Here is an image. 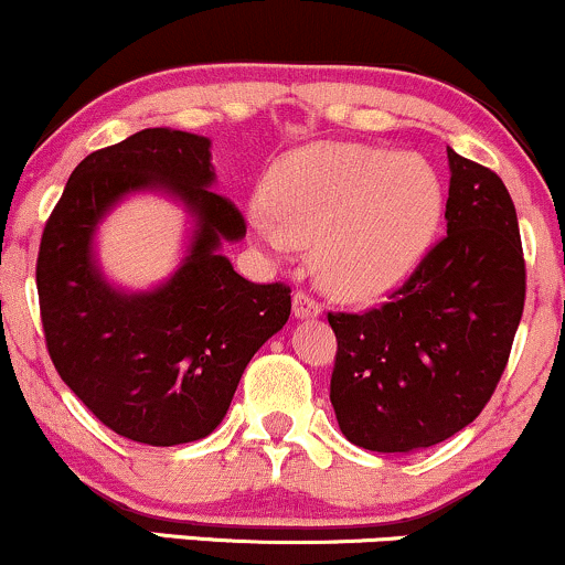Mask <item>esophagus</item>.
I'll return each mask as SVG.
<instances>
[{
  "mask_svg": "<svg viewBox=\"0 0 565 565\" xmlns=\"http://www.w3.org/2000/svg\"><path fill=\"white\" fill-rule=\"evenodd\" d=\"M320 303L315 299H309L307 294H294V315L299 317V320H315V317H320Z\"/></svg>",
  "mask_w": 565,
  "mask_h": 565,
  "instance_id": "34e87169",
  "label": "esophagus"
}]
</instances>
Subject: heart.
<instances>
[{"label":"heart","mask_w":565,"mask_h":565,"mask_svg":"<svg viewBox=\"0 0 565 565\" xmlns=\"http://www.w3.org/2000/svg\"><path fill=\"white\" fill-rule=\"evenodd\" d=\"M269 211H253L258 243L277 258L315 248L328 294L363 303L392 294L433 250L446 186L419 154L365 143H315L277 164Z\"/></svg>","instance_id":"obj_1"}]
</instances>
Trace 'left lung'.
<instances>
[{"label":"left lung","mask_w":565,"mask_h":565,"mask_svg":"<svg viewBox=\"0 0 565 565\" xmlns=\"http://www.w3.org/2000/svg\"><path fill=\"white\" fill-rule=\"evenodd\" d=\"M448 170V237L390 303L328 315L339 341L335 422L367 451H422L475 422L502 379L521 322L525 264L510 192L451 146Z\"/></svg>","instance_id":"obj_1"}]
</instances>
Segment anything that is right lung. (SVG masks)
Segmentation results:
<instances>
[{
  "label": "right lung",
  "instance_id": "1",
  "mask_svg": "<svg viewBox=\"0 0 565 565\" xmlns=\"http://www.w3.org/2000/svg\"><path fill=\"white\" fill-rule=\"evenodd\" d=\"M213 186L211 138L146 128L74 168L42 234L36 290L55 371L106 427L143 446L211 435L290 315V288L248 282L221 253L245 237V221ZM146 191L184 207L188 248L168 281L128 291L99 269L94 237L119 201Z\"/></svg>",
  "mask_w": 565,
  "mask_h": 565
}]
</instances>
